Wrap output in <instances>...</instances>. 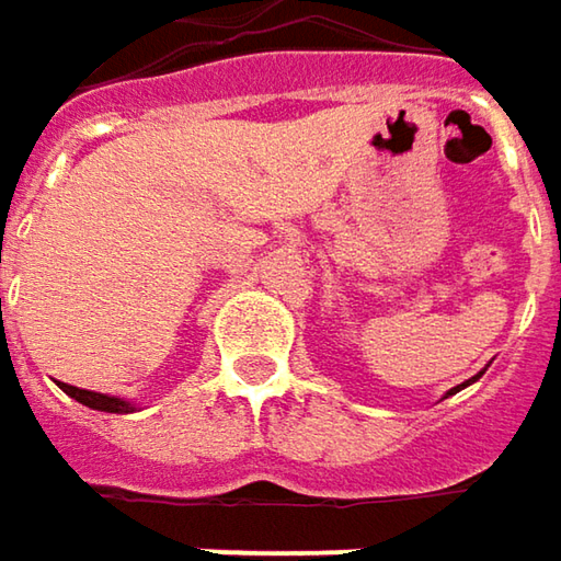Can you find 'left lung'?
I'll return each instance as SVG.
<instances>
[{
  "mask_svg": "<svg viewBox=\"0 0 561 561\" xmlns=\"http://www.w3.org/2000/svg\"><path fill=\"white\" fill-rule=\"evenodd\" d=\"M479 378H482V371H479L477 378H470V380H467V383H473V380H479ZM467 383H460V387H467ZM460 387H454V390H450V393H457V390H460ZM450 393H447V397H450Z\"/></svg>",
  "mask_w": 561,
  "mask_h": 561,
  "instance_id": "left-lung-1",
  "label": "left lung"
}]
</instances>
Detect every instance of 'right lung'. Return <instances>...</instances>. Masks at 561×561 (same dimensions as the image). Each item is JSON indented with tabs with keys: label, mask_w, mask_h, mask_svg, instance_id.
I'll return each mask as SVG.
<instances>
[{
	"label": "right lung",
	"mask_w": 561,
	"mask_h": 561,
	"mask_svg": "<svg viewBox=\"0 0 561 561\" xmlns=\"http://www.w3.org/2000/svg\"><path fill=\"white\" fill-rule=\"evenodd\" d=\"M72 400H79L82 407L88 410H98V412H133L136 407L133 403H126V400H119V397H107V393H94V390H82V387H72V383H59Z\"/></svg>",
	"instance_id": "right-lung-1"
}]
</instances>
